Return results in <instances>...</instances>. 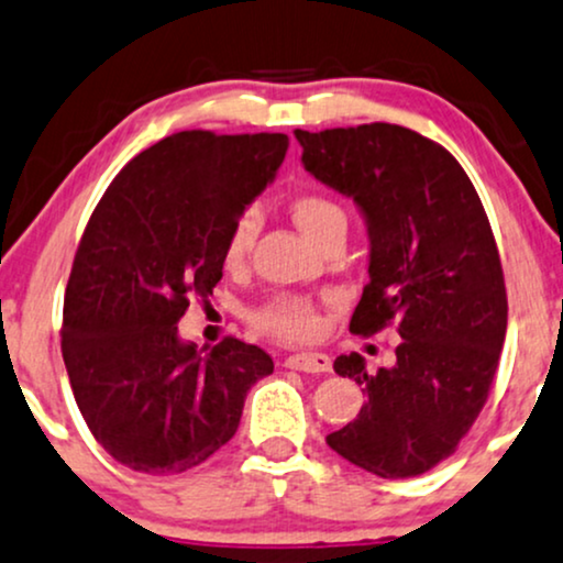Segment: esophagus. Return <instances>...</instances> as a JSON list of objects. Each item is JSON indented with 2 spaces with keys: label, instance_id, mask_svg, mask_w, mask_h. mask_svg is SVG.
<instances>
[{
  "label": "esophagus",
  "instance_id": "1",
  "mask_svg": "<svg viewBox=\"0 0 563 563\" xmlns=\"http://www.w3.org/2000/svg\"><path fill=\"white\" fill-rule=\"evenodd\" d=\"M287 367L302 373H329L331 357L323 355V352H300V355L287 357Z\"/></svg>",
  "mask_w": 563,
  "mask_h": 563
}]
</instances>
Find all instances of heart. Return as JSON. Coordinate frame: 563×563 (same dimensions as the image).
<instances>
[{
    "label": "heart",
    "mask_w": 563,
    "mask_h": 563,
    "mask_svg": "<svg viewBox=\"0 0 563 563\" xmlns=\"http://www.w3.org/2000/svg\"><path fill=\"white\" fill-rule=\"evenodd\" d=\"M292 217L297 227L302 229L305 238L313 242L321 240V234L329 227L344 224V211L334 200L323 196H300L292 203ZM255 232H258V219L253 211H245L234 221L229 229V238L224 245V263L227 266H240L245 261V255L253 247ZM250 321L258 331H266L271 336L279 339H310L318 334L321 321H318L316 308L305 297L297 295H276L268 302H263L261 308L253 310Z\"/></svg>",
    "instance_id": "heart-1"
}]
</instances>
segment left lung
<instances>
[{
    "label": "left lung",
    "mask_w": 563,
    "mask_h": 563,
    "mask_svg": "<svg viewBox=\"0 0 563 563\" xmlns=\"http://www.w3.org/2000/svg\"><path fill=\"white\" fill-rule=\"evenodd\" d=\"M302 166L355 200L371 240L350 331L399 323L397 363L367 373L357 352L334 371L365 405L325 443L388 481L428 473L473 428L506 336L501 258L473 183L446 148L399 124L295 130Z\"/></svg>",
    "instance_id": "1"
}]
</instances>
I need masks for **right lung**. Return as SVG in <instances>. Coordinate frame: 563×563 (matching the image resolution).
Returning <instances> with one entry per match:
<instances>
[{"label":"right lung","instance_id":"add662e5","mask_svg":"<svg viewBox=\"0 0 563 563\" xmlns=\"http://www.w3.org/2000/svg\"><path fill=\"white\" fill-rule=\"evenodd\" d=\"M284 133L185 130L137 154L96 206L65 289L62 357L93 439L135 473L198 467L238 433L261 346L179 339L221 279L229 229L274 183Z\"/></svg>","mask_w":563,"mask_h":563}]
</instances>
